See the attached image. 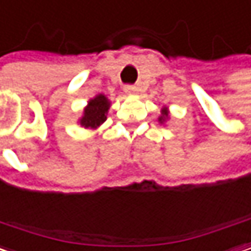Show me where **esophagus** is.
Here are the masks:
<instances>
[{
	"instance_id": "obj_1",
	"label": "esophagus",
	"mask_w": 251,
	"mask_h": 251,
	"mask_svg": "<svg viewBox=\"0 0 251 251\" xmlns=\"http://www.w3.org/2000/svg\"><path fill=\"white\" fill-rule=\"evenodd\" d=\"M124 91H126L128 95H137V94L140 92V89H139L137 86H134V85H127V86L124 88Z\"/></svg>"
}]
</instances>
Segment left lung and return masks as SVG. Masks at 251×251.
<instances>
[{
	"label": "left lung",
	"mask_w": 251,
	"mask_h": 251,
	"mask_svg": "<svg viewBox=\"0 0 251 251\" xmlns=\"http://www.w3.org/2000/svg\"><path fill=\"white\" fill-rule=\"evenodd\" d=\"M169 117H171V111H169V107H163V108L160 110V115H159L157 121H159L160 124H166V121L169 120Z\"/></svg>",
	"instance_id": "8db88e82"
}]
</instances>
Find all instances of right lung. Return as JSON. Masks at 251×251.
I'll list each match as a JSON object with an SVG mask.
<instances>
[{
  "instance_id": "1",
  "label": "right lung",
  "mask_w": 251,
  "mask_h": 251,
  "mask_svg": "<svg viewBox=\"0 0 251 251\" xmlns=\"http://www.w3.org/2000/svg\"><path fill=\"white\" fill-rule=\"evenodd\" d=\"M111 107V101L107 95L98 94L91 98L83 108L82 117L78 120V124L88 130H97L101 124L105 123L107 114Z\"/></svg>"
}]
</instances>
